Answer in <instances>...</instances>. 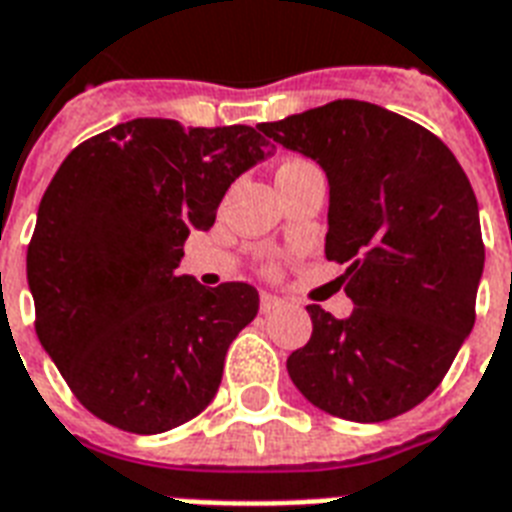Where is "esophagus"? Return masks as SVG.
Wrapping results in <instances>:
<instances>
[{"mask_svg":"<svg viewBox=\"0 0 512 512\" xmlns=\"http://www.w3.org/2000/svg\"><path fill=\"white\" fill-rule=\"evenodd\" d=\"M285 301L280 299V296H275V293H261V299H259V310L261 312H275V310H280V307H283Z\"/></svg>","mask_w":512,"mask_h":512,"instance_id":"34e87169","label":"esophagus"}]
</instances>
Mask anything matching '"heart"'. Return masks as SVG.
I'll use <instances>...</instances> for the list:
<instances>
[{
	"label": "heart",
	"instance_id": "heart-1",
	"mask_svg": "<svg viewBox=\"0 0 512 512\" xmlns=\"http://www.w3.org/2000/svg\"><path fill=\"white\" fill-rule=\"evenodd\" d=\"M288 162H296V160H288ZM283 165H285V162H283Z\"/></svg>",
	"mask_w": 512,
	"mask_h": 512
}]
</instances>
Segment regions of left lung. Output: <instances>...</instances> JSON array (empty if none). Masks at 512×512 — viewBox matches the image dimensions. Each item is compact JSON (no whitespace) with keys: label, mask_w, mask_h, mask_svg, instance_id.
I'll return each mask as SVG.
<instances>
[{"label":"left lung","mask_w":512,"mask_h":512,"mask_svg":"<svg viewBox=\"0 0 512 512\" xmlns=\"http://www.w3.org/2000/svg\"><path fill=\"white\" fill-rule=\"evenodd\" d=\"M259 130L326 170V259L347 264L355 310L310 304V342L288 376L312 406L384 422L443 382L475 323L483 272L478 202L441 138L366 101H331Z\"/></svg>","instance_id":"1"}]
</instances>
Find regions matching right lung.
<instances>
[{"mask_svg":"<svg viewBox=\"0 0 512 512\" xmlns=\"http://www.w3.org/2000/svg\"><path fill=\"white\" fill-rule=\"evenodd\" d=\"M248 125L122 122L61 162L26 253L37 336L82 406L154 435L219 390L232 339L259 312L248 283L176 275L194 229H211L229 184L269 157Z\"/></svg>","mask_w":512,"mask_h":512,"instance_id":"obj_1","label":"right lung"}]
</instances>
